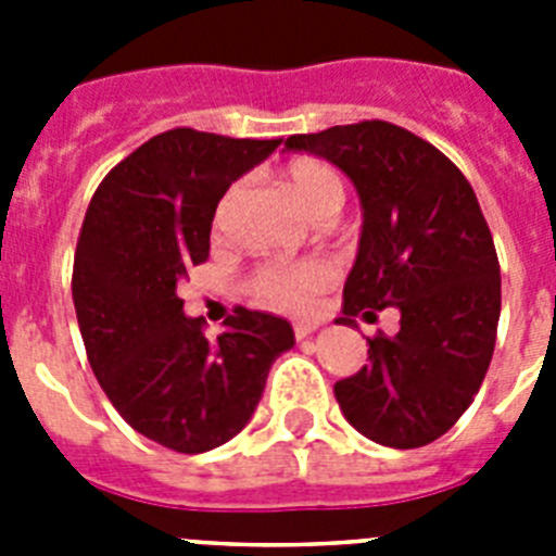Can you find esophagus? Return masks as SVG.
<instances>
[{
    "label": "esophagus",
    "mask_w": 556,
    "mask_h": 556,
    "mask_svg": "<svg viewBox=\"0 0 556 556\" xmlns=\"http://www.w3.org/2000/svg\"><path fill=\"white\" fill-rule=\"evenodd\" d=\"M317 328H320V320H301V323H294L292 331L298 339H306L308 333L317 331Z\"/></svg>",
    "instance_id": "obj_1"
}]
</instances>
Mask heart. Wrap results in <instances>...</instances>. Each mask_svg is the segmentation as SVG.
<instances>
[{"instance_id":"b5f03b06","label":"heart","mask_w":556,"mask_h":556,"mask_svg":"<svg viewBox=\"0 0 556 556\" xmlns=\"http://www.w3.org/2000/svg\"><path fill=\"white\" fill-rule=\"evenodd\" d=\"M283 186L289 189L298 203L303 205L308 217L317 223L337 217L339 208L345 205V184L339 172L326 161L301 159L292 161L283 175ZM239 198V186H230L225 198L217 205V225L225 223L230 205ZM333 281V269L326 262H267L255 267L250 275V294L262 306L275 312H301L308 306L314 294L323 292Z\"/></svg>"}]
</instances>
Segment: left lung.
<instances>
[{
	"instance_id": "1",
	"label": "left lung",
	"mask_w": 556,
	"mask_h": 556,
	"mask_svg": "<svg viewBox=\"0 0 556 556\" xmlns=\"http://www.w3.org/2000/svg\"><path fill=\"white\" fill-rule=\"evenodd\" d=\"M283 147L337 164L362 198L365 225L337 323L401 312L395 337H367V365L333 384L339 409L372 443H434L479 392L498 331L501 267L473 186L448 155L392 122L298 132Z\"/></svg>"
}]
</instances>
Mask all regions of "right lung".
<instances>
[{"mask_svg":"<svg viewBox=\"0 0 556 556\" xmlns=\"http://www.w3.org/2000/svg\"><path fill=\"white\" fill-rule=\"evenodd\" d=\"M278 139L194 127L159 132L108 172L77 236L72 298L88 365L113 409L178 454H203L248 426L292 326L236 306L217 339L184 317L178 283L208 258L228 186Z\"/></svg>","mask_w":556,"mask_h":556,"instance_id":"obj_1","label":"right lung"}]
</instances>
